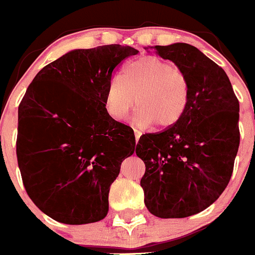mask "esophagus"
Masks as SVG:
<instances>
[{
    "label": "esophagus",
    "mask_w": 255,
    "mask_h": 255,
    "mask_svg": "<svg viewBox=\"0 0 255 255\" xmlns=\"http://www.w3.org/2000/svg\"><path fill=\"white\" fill-rule=\"evenodd\" d=\"M142 135V133L139 132V130L134 129V137H135V143H138V140H139V137Z\"/></svg>",
    "instance_id": "esophagus-1"
}]
</instances>
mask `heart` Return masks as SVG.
<instances>
[{"label": "heart", "instance_id": "b5f03b06", "mask_svg": "<svg viewBox=\"0 0 255 255\" xmlns=\"http://www.w3.org/2000/svg\"><path fill=\"white\" fill-rule=\"evenodd\" d=\"M190 88L187 75L172 62L145 56L129 62L122 80L113 78L106 92V110L116 121L125 120L138 106L133 123L140 128H170L185 115Z\"/></svg>", "mask_w": 255, "mask_h": 255}]
</instances>
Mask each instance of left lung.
I'll list each match as a JSON object with an SVG mask.
<instances>
[{
    "instance_id": "1",
    "label": "left lung",
    "mask_w": 255,
    "mask_h": 255,
    "mask_svg": "<svg viewBox=\"0 0 255 255\" xmlns=\"http://www.w3.org/2000/svg\"><path fill=\"white\" fill-rule=\"evenodd\" d=\"M145 49L187 75L190 96L177 125L138 140L144 204L159 218H185L208 208L228 185L239 147V102L223 68L197 47L177 42Z\"/></svg>"
}]
</instances>
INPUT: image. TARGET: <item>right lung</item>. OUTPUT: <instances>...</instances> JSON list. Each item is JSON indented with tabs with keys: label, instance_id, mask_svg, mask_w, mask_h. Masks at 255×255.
<instances>
[{
	"label": "right lung",
	"instance_id": "right-lung-1",
	"mask_svg": "<svg viewBox=\"0 0 255 255\" xmlns=\"http://www.w3.org/2000/svg\"><path fill=\"white\" fill-rule=\"evenodd\" d=\"M137 53L121 44L72 49L37 73L19 103L22 180L54 221L78 226L107 216L111 184L135 138L107 113L106 92L118 65Z\"/></svg>",
	"mask_w": 255,
	"mask_h": 255
}]
</instances>
